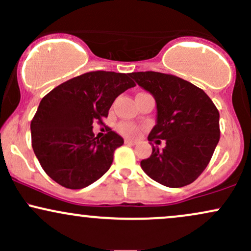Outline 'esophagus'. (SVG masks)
Segmentation results:
<instances>
[{
    "label": "esophagus",
    "mask_w": 251,
    "mask_h": 251,
    "mask_svg": "<svg viewBox=\"0 0 251 251\" xmlns=\"http://www.w3.org/2000/svg\"><path fill=\"white\" fill-rule=\"evenodd\" d=\"M125 144H127V145H135L137 142H135V140H133V139H129V138H126Z\"/></svg>",
    "instance_id": "esophagus-1"
}]
</instances>
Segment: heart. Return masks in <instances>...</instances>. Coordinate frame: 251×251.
<instances>
[{"label": "heart", "instance_id": "b5f03b06", "mask_svg": "<svg viewBox=\"0 0 251 251\" xmlns=\"http://www.w3.org/2000/svg\"><path fill=\"white\" fill-rule=\"evenodd\" d=\"M120 131L127 135L139 134V128H138L135 125H132V124H128V123L122 124V125H120Z\"/></svg>", "mask_w": 251, "mask_h": 251}]
</instances>
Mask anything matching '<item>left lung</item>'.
Segmentation results:
<instances>
[{"instance_id":"1","label":"left lung","mask_w":251,"mask_h":251,"mask_svg":"<svg viewBox=\"0 0 251 251\" xmlns=\"http://www.w3.org/2000/svg\"><path fill=\"white\" fill-rule=\"evenodd\" d=\"M131 77L157 105L149 142L165 140L163 150L152 145V154L140 162L143 171L168 188L189 185L208 166L220 142L218 109L203 89L178 76L137 72Z\"/></svg>"}]
</instances>
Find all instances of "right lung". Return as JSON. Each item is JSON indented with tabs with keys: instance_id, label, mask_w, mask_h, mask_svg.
Returning a JSON list of instances; mask_svg holds the SVG:
<instances>
[{
	"instance_id": "obj_1",
	"label": "right lung",
	"mask_w": 251,
	"mask_h": 251,
	"mask_svg": "<svg viewBox=\"0 0 251 251\" xmlns=\"http://www.w3.org/2000/svg\"><path fill=\"white\" fill-rule=\"evenodd\" d=\"M131 74L89 72L61 83L40 102L30 123L31 146L42 169L67 189H83L102 177L124 139L108 128L94 137L118 96L134 87Z\"/></svg>"
}]
</instances>
